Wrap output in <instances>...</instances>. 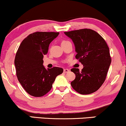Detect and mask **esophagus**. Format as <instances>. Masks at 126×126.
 Segmentation results:
<instances>
[{"label":"esophagus","mask_w":126,"mask_h":126,"mask_svg":"<svg viewBox=\"0 0 126 126\" xmlns=\"http://www.w3.org/2000/svg\"><path fill=\"white\" fill-rule=\"evenodd\" d=\"M69 71H70V70L68 69H64V73H68V72H69Z\"/></svg>","instance_id":"34e87169"}]
</instances>
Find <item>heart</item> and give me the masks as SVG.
Segmentation results:
<instances>
[{"label":"heart","mask_w":126,"mask_h":126,"mask_svg":"<svg viewBox=\"0 0 126 126\" xmlns=\"http://www.w3.org/2000/svg\"><path fill=\"white\" fill-rule=\"evenodd\" d=\"M64 42H66V41H62V43H64Z\"/></svg>","instance_id":"b5f03b06"}]
</instances>
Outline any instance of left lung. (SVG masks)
<instances>
[{
    "label": "left lung",
    "instance_id": "obj_1",
    "mask_svg": "<svg viewBox=\"0 0 126 126\" xmlns=\"http://www.w3.org/2000/svg\"><path fill=\"white\" fill-rule=\"evenodd\" d=\"M64 33L73 41L77 53L75 57L83 66L80 72L77 68L71 69L76 75L71 82L72 88L82 95L95 92L104 82L111 62L106 42L98 33L90 29Z\"/></svg>",
    "mask_w": 126,
    "mask_h": 126
}]
</instances>
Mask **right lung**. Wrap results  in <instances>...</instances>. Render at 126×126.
Returning <instances> with one entry per match:
<instances>
[{
	"instance_id": "1",
	"label": "right lung",
	"mask_w": 126,
	"mask_h": 126,
	"mask_svg": "<svg viewBox=\"0 0 126 126\" xmlns=\"http://www.w3.org/2000/svg\"><path fill=\"white\" fill-rule=\"evenodd\" d=\"M59 34L36 32L27 36L19 47L15 58L16 76L26 92L32 96L40 97L48 93L56 78L63 73L61 67L46 69L43 65L49 45Z\"/></svg>"
}]
</instances>
